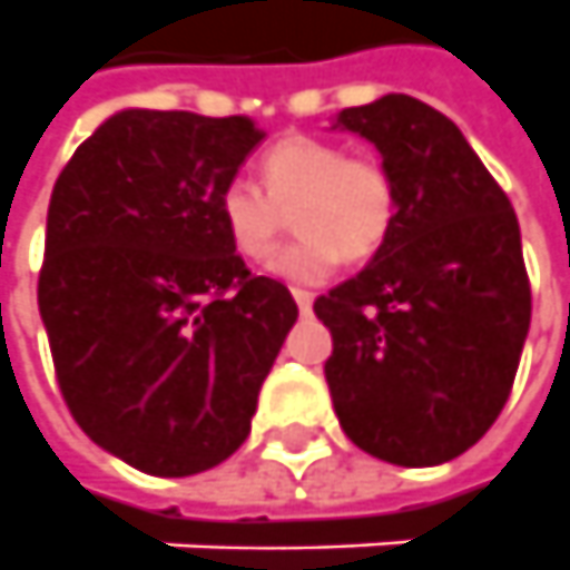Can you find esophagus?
<instances>
[{
    "label": "esophagus",
    "instance_id": "esophagus-1",
    "mask_svg": "<svg viewBox=\"0 0 570 570\" xmlns=\"http://www.w3.org/2000/svg\"><path fill=\"white\" fill-rule=\"evenodd\" d=\"M294 304H297V311L301 313H311L313 311V294L311 292H301V288H294Z\"/></svg>",
    "mask_w": 570,
    "mask_h": 570
}]
</instances>
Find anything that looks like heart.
<instances>
[{
    "label": "heart",
    "mask_w": 570,
    "mask_h": 570,
    "mask_svg": "<svg viewBox=\"0 0 570 570\" xmlns=\"http://www.w3.org/2000/svg\"><path fill=\"white\" fill-rule=\"evenodd\" d=\"M263 185L232 175L216 197L225 238L240 257L266 259L276 250L285 213H294L297 238L269 269L297 285H316L335 273L342 257L351 263L383 247L399 194L392 171L376 156H357L332 140L288 134L259 159Z\"/></svg>",
    "instance_id": "1"
}]
</instances>
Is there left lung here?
Instances as JSON below:
<instances>
[{
  "instance_id": "left-lung-1",
  "label": "left lung",
  "mask_w": 570,
  "mask_h": 570,
  "mask_svg": "<svg viewBox=\"0 0 570 570\" xmlns=\"http://www.w3.org/2000/svg\"><path fill=\"white\" fill-rule=\"evenodd\" d=\"M335 128L383 153L399 213L364 269L313 304L332 332V404L357 449L433 468L480 442L511 395L530 330L518 216L452 118L420 99L351 106Z\"/></svg>"
}]
</instances>
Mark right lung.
Here are the masks:
<instances>
[{
	"label": "right lung",
	"mask_w": 570,
	"mask_h": 570,
	"mask_svg": "<svg viewBox=\"0 0 570 570\" xmlns=\"http://www.w3.org/2000/svg\"><path fill=\"white\" fill-rule=\"evenodd\" d=\"M263 137L247 116L125 109L52 187L37 301L56 380L80 430L153 476L238 452L297 320L216 213Z\"/></svg>",
	"instance_id": "right-lung-1"
}]
</instances>
